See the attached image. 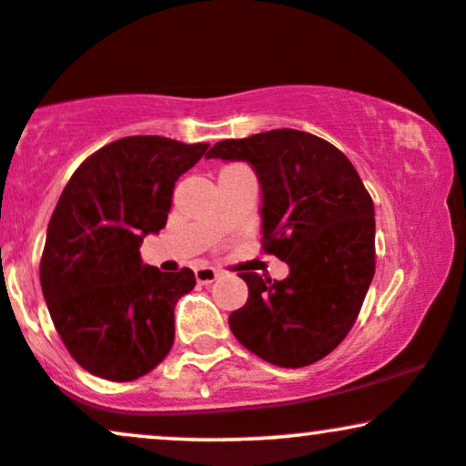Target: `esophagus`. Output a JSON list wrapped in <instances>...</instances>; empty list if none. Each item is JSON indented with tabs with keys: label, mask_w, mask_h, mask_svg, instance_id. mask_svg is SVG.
<instances>
[{
	"label": "esophagus",
	"mask_w": 466,
	"mask_h": 466,
	"mask_svg": "<svg viewBox=\"0 0 466 466\" xmlns=\"http://www.w3.org/2000/svg\"><path fill=\"white\" fill-rule=\"evenodd\" d=\"M218 276H221V274H218V269H215V267L201 265V267H197V269H195V278H197V282H199V285H210V282H215Z\"/></svg>",
	"instance_id": "34e87169"
}]
</instances>
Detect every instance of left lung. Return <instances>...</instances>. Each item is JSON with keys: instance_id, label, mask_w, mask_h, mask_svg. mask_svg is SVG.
Returning <instances> with one entry per match:
<instances>
[{"instance_id": "left-lung-1", "label": "left lung", "mask_w": 466, "mask_h": 466, "mask_svg": "<svg viewBox=\"0 0 466 466\" xmlns=\"http://www.w3.org/2000/svg\"><path fill=\"white\" fill-rule=\"evenodd\" d=\"M254 166L263 188L265 254L289 265L285 280L240 271L245 307L229 329L245 349L280 368L324 360L344 341L374 276V206L339 148L296 129L217 142L206 155Z\"/></svg>"}]
</instances>
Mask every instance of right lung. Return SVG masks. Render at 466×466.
I'll return each instance as SVG.
<instances>
[{
	"mask_svg": "<svg viewBox=\"0 0 466 466\" xmlns=\"http://www.w3.org/2000/svg\"><path fill=\"white\" fill-rule=\"evenodd\" d=\"M210 144L131 136L89 155L50 218L41 289L52 322L80 368L133 381L168 355L175 304L192 291L188 267L144 265L140 243L166 226L173 188Z\"/></svg>",
	"mask_w": 466,
	"mask_h": 466,
	"instance_id": "add662e5",
	"label": "right lung"
}]
</instances>
